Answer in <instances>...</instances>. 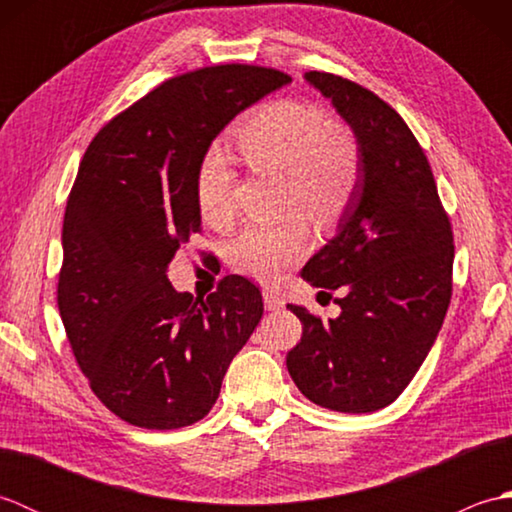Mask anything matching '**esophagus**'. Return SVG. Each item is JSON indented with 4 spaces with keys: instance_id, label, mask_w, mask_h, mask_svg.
I'll return each instance as SVG.
<instances>
[{
    "instance_id": "1",
    "label": "esophagus",
    "mask_w": 512,
    "mask_h": 512,
    "mask_svg": "<svg viewBox=\"0 0 512 512\" xmlns=\"http://www.w3.org/2000/svg\"><path fill=\"white\" fill-rule=\"evenodd\" d=\"M264 306H266V310H281L286 306V301H284V297H279L277 292L264 290Z\"/></svg>"
}]
</instances>
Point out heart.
I'll use <instances>...</instances> for the list:
<instances>
[{"instance_id":"b5f03b06","label":"heart","mask_w":512,"mask_h":512,"mask_svg":"<svg viewBox=\"0 0 512 512\" xmlns=\"http://www.w3.org/2000/svg\"><path fill=\"white\" fill-rule=\"evenodd\" d=\"M237 151L248 167L284 173V206L299 209L321 226L339 222L356 198L363 173L361 143L350 127L334 123L323 107L299 99H275L248 116L237 132ZM235 171L220 149L195 171V202L202 220L224 228L233 222ZM308 248L299 215L275 224H248L228 246L239 273L275 281Z\"/></svg>"}]
</instances>
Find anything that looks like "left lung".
Here are the masks:
<instances>
[{"label":"left lung","instance_id":"left-lung-1","mask_svg":"<svg viewBox=\"0 0 512 512\" xmlns=\"http://www.w3.org/2000/svg\"><path fill=\"white\" fill-rule=\"evenodd\" d=\"M306 79L354 129L363 173L339 235L301 270L312 286L345 288L341 314L323 321L288 303L303 334L286 365L314 405L369 413L402 394L436 341L453 292V231L429 160L394 107L343 76Z\"/></svg>","mask_w":512,"mask_h":512}]
</instances>
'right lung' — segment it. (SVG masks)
<instances>
[{"instance_id":"right-lung-1","label":"right lung","mask_w":512,"mask_h":512,"mask_svg":"<svg viewBox=\"0 0 512 512\" xmlns=\"http://www.w3.org/2000/svg\"><path fill=\"white\" fill-rule=\"evenodd\" d=\"M290 76L209 65L173 76L114 116L81 160L63 215L57 303L81 372L103 405L143 429L202 420L264 314L246 277L198 299L167 266L202 231L195 171L213 138Z\"/></svg>"}]
</instances>
